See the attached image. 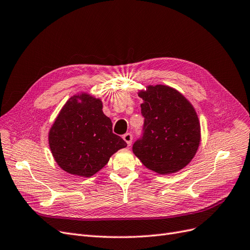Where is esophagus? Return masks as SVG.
I'll list each match as a JSON object with an SVG mask.
<instances>
[{"label": "esophagus", "instance_id": "34e87169", "mask_svg": "<svg viewBox=\"0 0 250 250\" xmlns=\"http://www.w3.org/2000/svg\"><path fill=\"white\" fill-rule=\"evenodd\" d=\"M123 138H124V140L126 142L127 146H130L131 144H132V140H133V135H132V134H130V133H126V134H125V135L123 136Z\"/></svg>", "mask_w": 250, "mask_h": 250}]
</instances>
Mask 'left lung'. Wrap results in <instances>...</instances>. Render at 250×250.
Returning a JSON list of instances; mask_svg holds the SVG:
<instances>
[{
    "instance_id": "obj_1",
    "label": "left lung",
    "mask_w": 250,
    "mask_h": 250,
    "mask_svg": "<svg viewBox=\"0 0 250 250\" xmlns=\"http://www.w3.org/2000/svg\"><path fill=\"white\" fill-rule=\"evenodd\" d=\"M144 124L134 154L144 166L160 174L179 171L196 154L200 125L191 104L173 88L149 86L139 93Z\"/></svg>"
}]
</instances>
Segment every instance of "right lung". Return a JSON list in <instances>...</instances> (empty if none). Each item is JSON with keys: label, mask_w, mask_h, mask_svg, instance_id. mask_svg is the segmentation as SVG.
I'll return each instance as SVG.
<instances>
[{"label": "right lung", "mask_w": 250, "mask_h": 250, "mask_svg": "<svg viewBox=\"0 0 250 250\" xmlns=\"http://www.w3.org/2000/svg\"><path fill=\"white\" fill-rule=\"evenodd\" d=\"M49 143L58 165L70 174L93 175L110 157L126 146L112 132V122L103 113V104L88 94L70 98L50 131Z\"/></svg>", "instance_id": "obj_1"}]
</instances>
